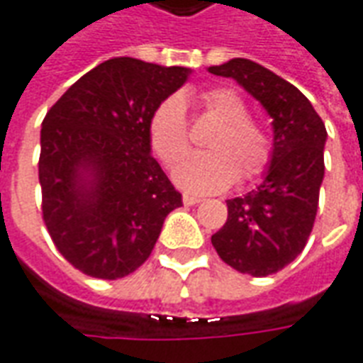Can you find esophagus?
I'll return each instance as SVG.
<instances>
[{
    "instance_id": "esophagus-1",
    "label": "esophagus",
    "mask_w": 363,
    "mask_h": 363,
    "mask_svg": "<svg viewBox=\"0 0 363 363\" xmlns=\"http://www.w3.org/2000/svg\"><path fill=\"white\" fill-rule=\"evenodd\" d=\"M182 202H184L186 206H194L200 202V198L192 196V194H182Z\"/></svg>"
}]
</instances>
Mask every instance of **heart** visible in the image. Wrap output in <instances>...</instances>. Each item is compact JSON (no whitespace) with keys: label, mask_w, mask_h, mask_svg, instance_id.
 Returning <instances> with one entry per match:
<instances>
[{"label":"heart","mask_w":363,"mask_h":363,"mask_svg":"<svg viewBox=\"0 0 363 363\" xmlns=\"http://www.w3.org/2000/svg\"><path fill=\"white\" fill-rule=\"evenodd\" d=\"M202 101L223 122L208 143L212 151H194L182 157L189 150L190 135L181 95L163 99L147 122L153 153L165 165L182 157L173 171L174 182L189 192L208 194L229 189L237 177L241 181L259 177L272 159V142L262 128L249 120V108L241 95L229 87H216L206 91Z\"/></svg>","instance_id":"1"}]
</instances>
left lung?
<instances>
[{"mask_svg":"<svg viewBox=\"0 0 363 363\" xmlns=\"http://www.w3.org/2000/svg\"><path fill=\"white\" fill-rule=\"evenodd\" d=\"M208 72L233 77L272 118V159L264 181L228 200V221L212 235L225 264L257 278L268 276L288 267L311 235L327 130L301 91L257 62L233 58Z\"/></svg>","mask_w":363,"mask_h":363,"instance_id":"obj_1","label":"left lung"}]
</instances>
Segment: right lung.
Listing matches in <instances>:
<instances>
[{"label":"right lung","instance_id":"right-lung-1","mask_svg":"<svg viewBox=\"0 0 363 363\" xmlns=\"http://www.w3.org/2000/svg\"><path fill=\"white\" fill-rule=\"evenodd\" d=\"M189 67L112 58L79 77L46 112L38 181L43 218L62 257L116 280L142 267L182 196L151 155L153 108Z\"/></svg>","mask_w":363,"mask_h":363}]
</instances>
